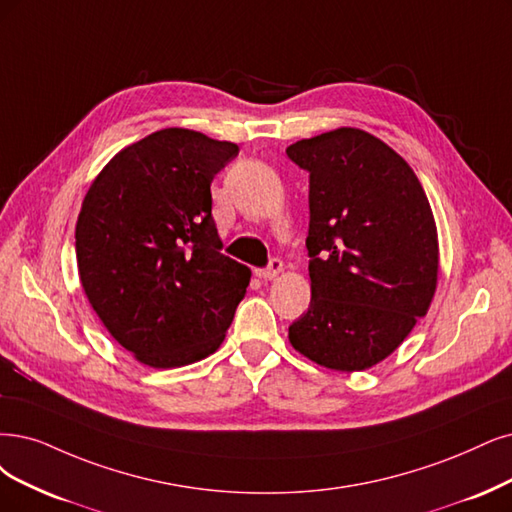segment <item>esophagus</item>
<instances>
[{"label": "esophagus", "instance_id": "34e87169", "mask_svg": "<svg viewBox=\"0 0 512 512\" xmlns=\"http://www.w3.org/2000/svg\"><path fill=\"white\" fill-rule=\"evenodd\" d=\"M282 272V261L280 259H270V263L266 268H259V270H255V274L259 276V278H263V280H272V278H276L278 274Z\"/></svg>", "mask_w": 512, "mask_h": 512}]
</instances>
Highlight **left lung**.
<instances>
[{"label": "left lung", "instance_id": "obj_1", "mask_svg": "<svg viewBox=\"0 0 512 512\" xmlns=\"http://www.w3.org/2000/svg\"><path fill=\"white\" fill-rule=\"evenodd\" d=\"M310 175L312 299L289 327L297 352L363 371L401 346L437 289L439 240L424 187L384 141L337 128L287 147Z\"/></svg>", "mask_w": 512, "mask_h": 512}]
</instances>
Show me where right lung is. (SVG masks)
I'll return each mask as SVG.
<instances>
[{
	"instance_id": "right-lung-1",
	"label": "right lung",
	"mask_w": 512,
	"mask_h": 512,
	"mask_svg": "<svg viewBox=\"0 0 512 512\" xmlns=\"http://www.w3.org/2000/svg\"><path fill=\"white\" fill-rule=\"evenodd\" d=\"M238 145L164 128L92 181L75 225L84 293L137 361L170 369L213 354L251 270L221 253L211 183Z\"/></svg>"
}]
</instances>
